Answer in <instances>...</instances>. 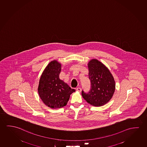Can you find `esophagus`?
Here are the masks:
<instances>
[{"instance_id":"1","label":"esophagus","mask_w":147,"mask_h":147,"mask_svg":"<svg viewBox=\"0 0 147 147\" xmlns=\"http://www.w3.org/2000/svg\"><path fill=\"white\" fill-rule=\"evenodd\" d=\"M76 90H77L78 92H80L81 90H82V88H76Z\"/></svg>"}]
</instances>
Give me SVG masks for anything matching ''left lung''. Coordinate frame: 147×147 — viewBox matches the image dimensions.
<instances>
[{"mask_svg":"<svg viewBox=\"0 0 147 147\" xmlns=\"http://www.w3.org/2000/svg\"><path fill=\"white\" fill-rule=\"evenodd\" d=\"M88 68L90 90L88 93L82 90V96L93 106L104 105L111 99L115 92L114 78L105 65L97 59L91 60L88 63Z\"/></svg>","mask_w":147,"mask_h":147,"instance_id":"8db88e82","label":"left lung"}]
</instances>
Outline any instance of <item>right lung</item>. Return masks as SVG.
<instances>
[{
    "label": "right lung",
    "instance_id": "1",
    "mask_svg": "<svg viewBox=\"0 0 147 147\" xmlns=\"http://www.w3.org/2000/svg\"><path fill=\"white\" fill-rule=\"evenodd\" d=\"M61 64L51 61L44 71L40 79L38 93L41 99L51 109L61 108L67 104L70 95L75 90L59 79Z\"/></svg>",
    "mask_w": 147,
    "mask_h": 147
}]
</instances>
